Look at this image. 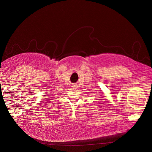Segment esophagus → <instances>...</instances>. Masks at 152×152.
<instances>
[{"instance_id": "1", "label": "esophagus", "mask_w": 152, "mask_h": 152, "mask_svg": "<svg viewBox=\"0 0 152 152\" xmlns=\"http://www.w3.org/2000/svg\"><path fill=\"white\" fill-rule=\"evenodd\" d=\"M73 86L74 88H77V86H76V85H74V86Z\"/></svg>"}]
</instances>
